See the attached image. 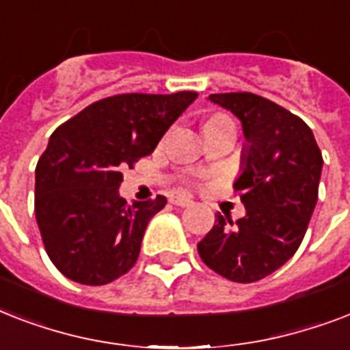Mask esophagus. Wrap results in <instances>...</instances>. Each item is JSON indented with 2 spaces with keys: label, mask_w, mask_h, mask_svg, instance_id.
I'll return each mask as SVG.
<instances>
[{
  "label": "esophagus",
  "mask_w": 350,
  "mask_h": 350,
  "mask_svg": "<svg viewBox=\"0 0 350 350\" xmlns=\"http://www.w3.org/2000/svg\"><path fill=\"white\" fill-rule=\"evenodd\" d=\"M169 202L176 205V207H189V205H192V200L187 196H170Z\"/></svg>",
  "instance_id": "esophagus-1"
}]
</instances>
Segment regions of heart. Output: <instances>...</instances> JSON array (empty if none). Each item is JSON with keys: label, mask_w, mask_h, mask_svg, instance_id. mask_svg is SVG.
<instances>
[{"label": "heart", "mask_w": 350, "mask_h": 350, "mask_svg": "<svg viewBox=\"0 0 350 350\" xmlns=\"http://www.w3.org/2000/svg\"><path fill=\"white\" fill-rule=\"evenodd\" d=\"M227 121H230V120L227 116H224V114H214V116H211L207 121H205V126L219 125V123H227Z\"/></svg>", "instance_id": "heart-1"}]
</instances>
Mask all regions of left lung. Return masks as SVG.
Masks as SVG:
<instances>
[{
  "instance_id": "left-lung-1",
  "label": "left lung",
  "mask_w": 350,
  "mask_h": 350,
  "mask_svg": "<svg viewBox=\"0 0 350 350\" xmlns=\"http://www.w3.org/2000/svg\"><path fill=\"white\" fill-rule=\"evenodd\" d=\"M241 121L247 139L234 191L245 205L236 224L218 214L198 243L203 263L230 282L252 283L298 250L318 202L323 158L301 118L252 92L211 94Z\"/></svg>"
}]
</instances>
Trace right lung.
<instances>
[{
  "mask_svg": "<svg viewBox=\"0 0 350 350\" xmlns=\"http://www.w3.org/2000/svg\"><path fill=\"white\" fill-rule=\"evenodd\" d=\"M196 92L118 94L52 132L36 165V221L56 269L81 285H105L136 263L145 229L167 198L126 205L123 174L152 152Z\"/></svg>",
  "mask_w": 350,
  "mask_h": 350,
  "instance_id": "add662e5",
  "label": "right lung"
}]
</instances>
